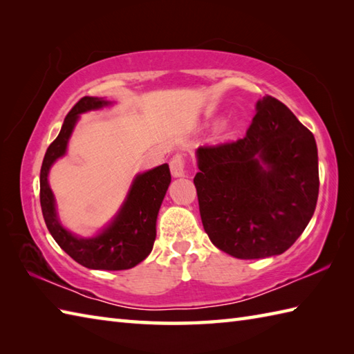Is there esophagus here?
Here are the masks:
<instances>
[{
	"label": "esophagus",
	"mask_w": 354,
	"mask_h": 354,
	"mask_svg": "<svg viewBox=\"0 0 354 354\" xmlns=\"http://www.w3.org/2000/svg\"><path fill=\"white\" fill-rule=\"evenodd\" d=\"M169 165H170V171H171L173 176H175V178L184 176V173H185V156L183 153L173 155Z\"/></svg>",
	"instance_id": "obj_1"
}]
</instances>
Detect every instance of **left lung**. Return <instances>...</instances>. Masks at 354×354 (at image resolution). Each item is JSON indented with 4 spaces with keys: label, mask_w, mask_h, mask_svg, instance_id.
Listing matches in <instances>:
<instances>
[{
    "label": "left lung",
    "mask_w": 354,
    "mask_h": 354,
    "mask_svg": "<svg viewBox=\"0 0 354 354\" xmlns=\"http://www.w3.org/2000/svg\"><path fill=\"white\" fill-rule=\"evenodd\" d=\"M196 153L201 219L221 251L265 259L303 234L318 201V149L284 103L263 97L243 138L201 146Z\"/></svg>",
    "instance_id": "obj_1"
}]
</instances>
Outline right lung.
<instances>
[{
	"label": "right lung",
	"mask_w": 354,
	"mask_h": 354,
	"mask_svg": "<svg viewBox=\"0 0 354 354\" xmlns=\"http://www.w3.org/2000/svg\"><path fill=\"white\" fill-rule=\"evenodd\" d=\"M108 102L97 97H82L66 114L57 138L48 146L41 167V208L45 225L56 243L79 265L100 270H123L137 266L153 248L156 216L170 184L167 164L141 173L132 184L124 205L109 227L93 239H77L59 223L55 198L47 181L51 164L65 153L73 127L79 114L99 109Z\"/></svg>",
	"instance_id": "1"
}]
</instances>
